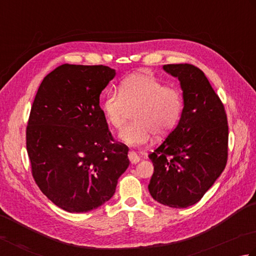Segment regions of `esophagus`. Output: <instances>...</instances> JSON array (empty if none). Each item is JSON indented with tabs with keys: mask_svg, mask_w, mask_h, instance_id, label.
<instances>
[{
	"mask_svg": "<svg viewBox=\"0 0 256 256\" xmlns=\"http://www.w3.org/2000/svg\"><path fill=\"white\" fill-rule=\"evenodd\" d=\"M128 159H130V161H131L132 164H136L138 161H140V158H138V156L134 151L128 152Z\"/></svg>",
	"mask_w": 256,
	"mask_h": 256,
	"instance_id": "obj_1",
	"label": "esophagus"
}]
</instances>
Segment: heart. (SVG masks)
<instances>
[{"label":"heart","mask_w":256,"mask_h":256,"mask_svg":"<svg viewBox=\"0 0 256 256\" xmlns=\"http://www.w3.org/2000/svg\"><path fill=\"white\" fill-rule=\"evenodd\" d=\"M133 110V122L118 136L131 146H142L152 134L164 138L172 131L182 110V97L150 74L134 72L120 82L118 92H108L102 103L106 123L113 128L122 126Z\"/></svg>","instance_id":"b5f03b06"}]
</instances>
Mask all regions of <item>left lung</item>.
<instances>
[{"instance_id":"1","label":"left lung","mask_w":256,"mask_h":256,"mask_svg":"<svg viewBox=\"0 0 256 256\" xmlns=\"http://www.w3.org/2000/svg\"><path fill=\"white\" fill-rule=\"evenodd\" d=\"M182 90L179 123L148 158L154 166L148 192L164 206L198 202L225 169L228 125L224 105L200 69L189 64H164Z\"/></svg>"}]
</instances>
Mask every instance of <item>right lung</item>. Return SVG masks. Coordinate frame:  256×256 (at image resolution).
<instances>
[{"mask_svg": "<svg viewBox=\"0 0 256 256\" xmlns=\"http://www.w3.org/2000/svg\"><path fill=\"white\" fill-rule=\"evenodd\" d=\"M115 74L103 64H62L44 78L32 104L26 126L32 176L68 212L108 202L130 164L128 148L114 142L100 106Z\"/></svg>", "mask_w": 256, "mask_h": 256, "instance_id": "right-lung-1", "label": "right lung"}]
</instances>
